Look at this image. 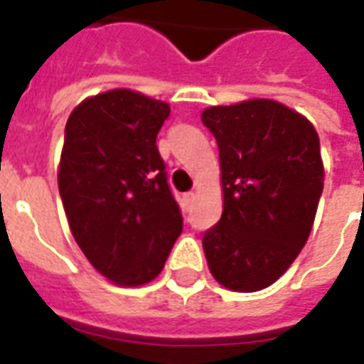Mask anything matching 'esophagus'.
<instances>
[{
    "mask_svg": "<svg viewBox=\"0 0 364 364\" xmlns=\"http://www.w3.org/2000/svg\"><path fill=\"white\" fill-rule=\"evenodd\" d=\"M181 200H183V206H185V208H189V206L195 203V193H185Z\"/></svg>",
    "mask_w": 364,
    "mask_h": 364,
    "instance_id": "1",
    "label": "esophagus"
}]
</instances>
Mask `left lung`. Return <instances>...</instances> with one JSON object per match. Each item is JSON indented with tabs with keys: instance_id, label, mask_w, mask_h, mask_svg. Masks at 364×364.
Instances as JSON below:
<instances>
[{
	"instance_id": "8db88e82",
	"label": "left lung",
	"mask_w": 364,
	"mask_h": 364,
	"mask_svg": "<svg viewBox=\"0 0 364 364\" xmlns=\"http://www.w3.org/2000/svg\"><path fill=\"white\" fill-rule=\"evenodd\" d=\"M200 119L218 144L224 198L203 237L208 269L230 290L267 289L312 230L323 191L318 132L273 99L208 107Z\"/></svg>"
}]
</instances>
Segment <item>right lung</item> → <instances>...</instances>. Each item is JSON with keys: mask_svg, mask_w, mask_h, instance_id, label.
<instances>
[{"mask_svg": "<svg viewBox=\"0 0 364 364\" xmlns=\"http://www.w3.org/2000/svg\"><path fill=\"white\" fill-rule=\"evenodd\" d=\"M169 105L132 90L87 97L66 122L58 189L72 236L119 287L154 281L183 218L156 138Z\"/></svg>", "mask_w": 364, "mask_h": 364, "instance_id": "right-lung-1", "label": "right lung"}]
</instances>
